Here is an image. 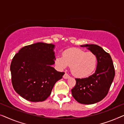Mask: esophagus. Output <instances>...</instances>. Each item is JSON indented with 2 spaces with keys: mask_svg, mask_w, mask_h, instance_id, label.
I'll return each mask as SVG.
<instances>
[{
  "mask_svg": "<svg viewBox=\"0 0 124 124\" xmlns=\"http://www.w3.org/2000/svg\"><path fill=\"white\" fill-rule=\"evenodd\" d=\"M63 78L64 79H69V78H70V76L67 74L65 73V74H64V75H63Z\"/></svg>",
  "mask_w": 124,
  "mask_h": 124,
  "instance_id": "34e87169",
  "label": "esophagus"
}]
</instances>
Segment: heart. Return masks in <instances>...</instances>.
I'll return each instance as SVG.
<instances>
[{
	"label": "heart",
	"instance_id": "1",
	"mask_svg": "<svg viewBox=\"0 0 124 124\" xmlns=\"http://www.w3.org/2000/svg\"><path fill=\"white\" fill-rule=\"evenodd\" d=\"M55 62L61 70L71 66V71L74 76L84 78L90 75L95 70L97 57L93 52H86L80 49L73 48L64 51L63 57H57Z\"/></svg>",
	"mask_w": 124,
	"mask_h": 124
}]
</instances>
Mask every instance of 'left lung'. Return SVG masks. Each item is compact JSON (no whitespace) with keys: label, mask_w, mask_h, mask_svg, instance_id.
<instances>
[{"label":"left lung","mask_w":124,"mask_h":124,"mask_svg":"<svg viewBox=\"0 0 124 124\" xmlns=\"http://www.w3.org/2000/svg\"><path fill=\"white\" fill-rule=\"evenodd\" d=\"M94 53L97 57L96 70L84 79H75L76 85L71 90L73 97L81 104H92L100 102L108 92L115 77V69L111 55L95 44L80 45Z\"/></svg>","instance_id":"8db88e82"}]
</instances>
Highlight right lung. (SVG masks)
Listing matches in <instances>:
<instances>
[{
    "instance_id": "right-lung-1",
    "label": "right lung",
    "mask_w": 124,
    "mask_h": 124,
    "mask_svg": "<svg viewBox=\"0 0 124 124\" xmlns=\"http://www.w3.org/2000/svg\"><path fill=\"white\" fill-rule=\"evenodd\" d=\"M54 48V44L36 43L23 47L14 56L10 67L12 83L21 97L31 102H43L62 79L64 73L52 67Z\"/></svg>"
}]
</instances>
